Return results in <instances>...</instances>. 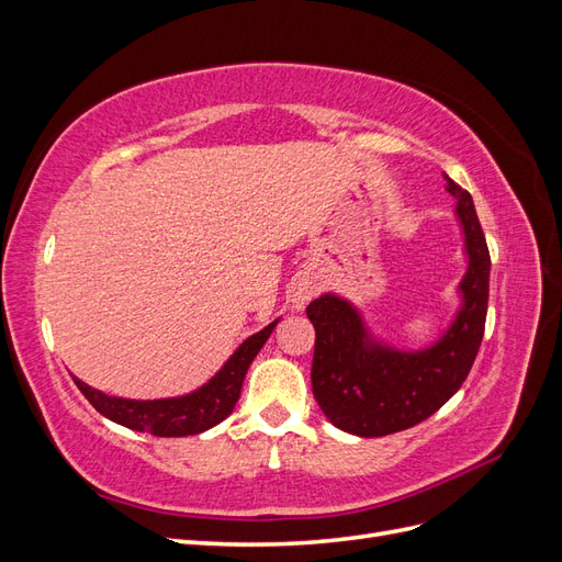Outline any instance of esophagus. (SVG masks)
Segmentation results:
<instances>
[{
  "instance_id": "esophagus-1",
  "label": "esophagus",
  "mask_w": 562,
  "mask_h": 562,
  "mask_svg": "<svg viewBox=\"0 0 562 562\" xmlns=\"http://www.w3.org/2000/svg\"><path fill=\"white\" fill-rule=\"evenodd\" d=\"M318 295V283L312 279V277H302V279H297L295 283H293V288H291V307L295 310V312H304V307H307V304L314 300Z\"/></svg>"
}]
</instances>
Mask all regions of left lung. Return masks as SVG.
<instances>
[{"mask_svg":"<svg viewBox=\"0 0 562 562\" xmlns=\"http://www.w3.org/2000/svg\"><path fill=\"white\" fill-rule=\"evenodd\" d=\"M462 229L467 271L457 283L459 307L431 345L403 349L368 326L363 312L337 293L310 307L316 345L312 391L330 424L361 438L389 436L431 417L467 380L481 349L490 293V252L473 199L446 173Z\"/></svg>","mask_w":562,"mask_h":562,"instance_id":"1","label":"left lung"}]
</instances>
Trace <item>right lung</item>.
Listing matches in <instances>:
<instances>
[{
    "label": "right lung",
    "mask_w": 562,
    "mask_h": 562,
    "mask_svg": "<svg viewBox=\"0 0 562 562\" xmlns=\"http://www.w3.org/2000/svg\"><path fill=\"white\" fill-rule=\"evenodd\" d=\"M279 321L281 316L271 321L269 326H265L260 333L244 339V342L236 347V351L223 363V368H220L209 382H203L199 389L190 391V394L138 401V398L110 396L105 391H98L77 378H75V384L100 415L122 424L126 429L155 434L164 438L203 434L232 415L236 401L241 396V384L248 372V366L265 347V342L269 339L271 330L277 328Z\"/></svg>",
    "instance_id": "add662e5"
}]
</instances>
